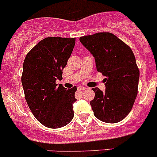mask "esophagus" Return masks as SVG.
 I'll return each instance as SVG.
<instances>
[{"label": "esophagus", "mask_w": 157, "mask_h": 157, "mask_svg": "<svg viewBox=\"0 0 157 157\" xmlns=\"http://www.w3.org/2000/svg\"><path fill=\"white\" fill-rule=\"evenodd\" d=\"M78 89H79V90H85V89H86L85 86H78Z\"/></svg>", "instance_id": "esophagus-1"}]
</instances>
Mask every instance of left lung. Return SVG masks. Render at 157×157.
Instances as JSON below:
<instances>
[{
  "mask_svg": "<svg viewBox=\"0 0 157 157\" xmlns=\"http://www.w3.org/2000/svg\"><path fill=\"white\" fill-rule=\"evenodd\" d=\"M80 42L96 61V70L105 76V91L94 87L90 105L96 118L107 123L123 120L138 93L140 71L132 50L109 32L80 37Z\"/></svg>",
  "mask_w": 157,
  "mask_h": 157,
  "instance_id": "left-lung-1",
  "label": "left lung"
}]
</instances>
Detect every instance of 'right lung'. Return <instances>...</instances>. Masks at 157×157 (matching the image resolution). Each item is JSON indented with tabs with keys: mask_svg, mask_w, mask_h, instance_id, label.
Masks as SVG:
<instances>
[{
	"mask_svg": "<svg viewBox=\"0 0 157 157\" xmlns=\"http://www.w3.org/2000/svg\"><path fill=\"white\" fill-rule=\"evenodd\" d=\"M75 44V38L48 37L27 53L23 62L25 99L35 117L48 128L63 127L74 117L77 87L66 89L56 81L62 79Z\"/></svg>",
	"mask_w": 157,
	"mask_h": 157,
	"instance_id": "obj_1",
	"label": "right lung"
}]
</instances>
